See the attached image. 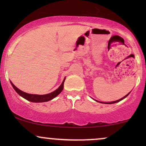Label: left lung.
I'll use <instances>...</instances> for the list:
<instances>
[{
    "mask_svg": "<svg viewBox=\"0 0 146 146\" xmlns=\"http://www.w3.org/2000/svg\"><path fill=\"white\" fill-rule=\"evenodd\" d=\"M129 93H128V94H127V95H125L124 97H123V98H121V99H119V100H116V101H114V102H105L104 104H114V103L118 102H119V101H121V100L124 99L125 97H127V96H128V95H129ZM97 102H98V101H97ZM100 102V103H104V102Z\"/></svg>",
    "mask_w": 146,
    "mask_h": 146,
    "instance_id": "left-lung-1",
    "label": "left lung"
}]
</instances>
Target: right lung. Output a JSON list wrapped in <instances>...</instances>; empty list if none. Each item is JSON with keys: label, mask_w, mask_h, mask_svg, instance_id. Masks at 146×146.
<instances>
[{"label": "right lung", "mask_w": 146, "mask_h": 146, "mask_svg": "<svg viewBox=\"0 0 146 146\" xmlns=\"http://www.w3.org/2000/svg\"><path fill=\"white\" fill-rule=\"evenodd\" d=\"M65 78L62 84L60 86V87L57 90H56L55 91L52 92L48 94L45 95H37V94H31L26 93L25 92H23L21 90H19L18 88L15 86V85L11 82L12 86L14 88V89L15 90V91L19 94L20 96H21L22 97L25 98L27 100L32 102H48L49 100H51L53 98H54L55 97H56L62 91L64 88V83Z\"/></svg>", "instance_id": "right-lung-1"}]
</instances>
